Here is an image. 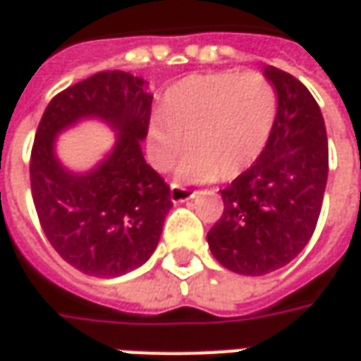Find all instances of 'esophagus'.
Listing matches in <instances>:
<instances>
[{
    "instance_id": "1",
    "label": "esophagus",
    "mask_w": 361,
    "mask_h": 361,
    "mask_svg": "<svg viewBox=\"0 0 361 361\" xmlns=\"http://www.w3.org/2000/svg\"><path fill=\"white\" fill-rule=\"evenodd\" d=\"M195 197V191H189L185 188H180V185H172L170 188V199H172V203L180 204V203H188L189 199H193Z\"/></svg>"
}]
</instances>
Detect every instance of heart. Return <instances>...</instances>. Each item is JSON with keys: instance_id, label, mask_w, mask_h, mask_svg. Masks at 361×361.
<instances>
[{"instance_id": "b5f03b06", "label": "heart", "mask_w": 361, "mask_h": 361, "mask_svg": "<svg viewBox=\"0 0 361 361\" xmlns=\"http://www.w3.org/2000/svg\"><path fill=\"white\" fill-rule=\"evenodd\" d=\"M276 90L261 73L191 75L168 89L150 123V154L170 170L185 150L180 180L201 183L245 172L265 150L276 121Z\"/></svg>"}]
</instances>
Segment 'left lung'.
Here are the masks:
<instances>
[{
	"instance_id": "obj_1",
	"label": "left lung",
	"mask_w": 361,
	"mask_h": 361,
	"mask_svg": "<svg viewBox=\"0 0 361 361\" xmlns=\"http://www.w3.org/2000/svg\"><path fill=\"white\" fill-rule=\"evenodd\" d=\"M279 96L265 150L224 188V212L209 230L212 255L228 271L261 276L295 259L317 226L329 173L326 129L305 85L267 66Z\"/></svg>"
}]
</instances>
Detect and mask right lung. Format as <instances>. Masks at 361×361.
Returning <instances> with one entry per match:
<instances>
[{"mask_svg": "<svg viewBox=\"0 0 361 361\" xmlns=\"http://www.w3.org/2000/svg\"><path fill=\"white\" fill-rule=\"evenodd\" d=\"M152 94L126 71H102L51 98L30 152V189L44 234L85 274L114 279L147 263L172 209L170 188L142 157ZM98 117L118 133L111 154L85 174L55 157L57 133Z\"/></svg>", "mask_w": 361, "mask_h": 361, "instance_id": "obj_1", "label": "right lung"}]
</instances>
